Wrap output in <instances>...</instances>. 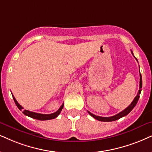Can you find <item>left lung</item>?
Segmentation results:
<instances>
[{"label": "left lung", "instance_id": "left-lung-1", "mask_svg": "<svg viewBox=\"0 0 152 152\" xmlns=\"http://www.w3.org/2000/svg\"><path fill=\"white\" fill-rule=\"evenodd\" d=\"M131 53L132 54V55H133V53H132V52L131 51ZM134 56V55H133ZM136 60L137 61V58H135ZM142 76H141V74H140V90L139 91H138V93L136 97H135V99H133V101L132 102V103L130 104L128 106L127 108H126L124 109V110H123L121 112L118 113V114H117L116 115H115V116H110V117H102V116H96V115L92 114V113H90V111H88V112L89 113V114L91 116H93L94 118L97 119V120L98 121H105V122H109V121H116L118 120V119L122 118V117H124L125 116H126V115H128L129 113L132 110V109L134 108V107H135L136 104H137L138 99L140 98V93H141V88H142Z\"/></svg>", "mask_w": 152, "mask_h": 152}]
</instances>
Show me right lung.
<instances>
[{"instance_id":"obj_1","label":"right lung","mask_w":152,"mask_h":152,"mask_svg":"<svg viewBox=\"0 0 152 152\" xmlns=\"http://www.w3.org/2000/svg\"><path fill=\"white\" fill-rule=\"evenodd\" d=\"M12 95V97H13V99H14L15 104H16L17 107H18V109H20V110L22 111L23 109V107L21 106V105L17 102V101L16 100V99L15 98L14 96ZM63 107H64V104H62V106L60 107V108H59L58 110H57L56 112L53 113V114H38V113H35V112H33V111H30L28 110H23V114L24 115H26V116H29L31 118H35V119H37V120H41V121H45V120H50V119H53V118H55L57 116H58V115L60 114L61 111H62V109H63Z\"/></svg>"}]
</instances>
